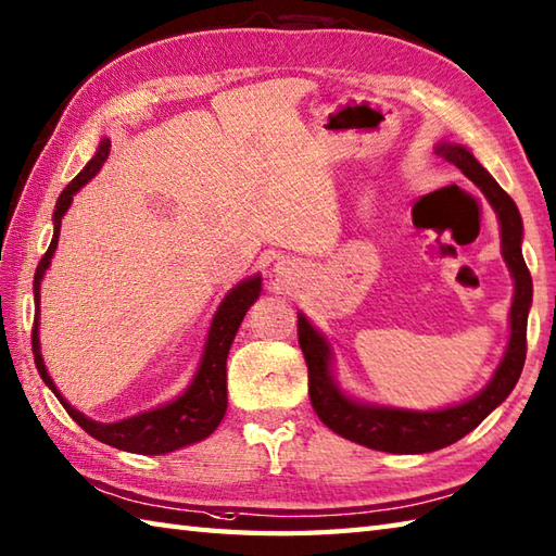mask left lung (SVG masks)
<instances>
[{
	"label": "left lung",
	"instance_id": "1",
	"mask_svg": "<svg viewBox=\"0 0 556 556\" xmlns=\"http://www.w3.org/2000/svg\"><path fill=\"white\" fill-rule=\"evenodd\" d=\"M437 155H442L446 162H452L454 167L464 172L470 181H476L490 200V205L500 217L502 253L514 275L516 289L511 303V337L492 382L466 404L430 413L356 404V401L339 392L332 375H329L327 341L315 332L303 315L299 317V344L305 365H308V394L317 418L329 430L346 437V440L389 454H425L458 442L460 437L476 430L511 394L526 363V332L528 308L530 301H533V279H530L521 253L523 224L518 207L509 193L482 169V164L464 146L442 143L437 146Z\"/></svg>",
	"mask_w": 556,
	"mask_h": 556
}]
</instances>
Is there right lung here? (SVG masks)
<instances>
[{"mask_svg":"<svg viewBox=\"0 0 556 556\" xmlns=\"http://www.w3.org/2000/svg\"><path fill=\"white\" fill-rule=\"evenodd\" d=\"M108 155H110V140L104 138L98 148V155L86 164V169H83L76 179L64 188L62 195L56 200L52 243L47 248V253L40 257L38 269H35V279H33L35 305H38V311L35 313H40V281H42L45 269L50 267L64 212L68 210L78 188L86 186L92 176L100 172ZM257 296H260V277L241 281V285L222 301L215 320H212L203 361H200V368L193 377L191 387H188L179 399H174L172 404L160 406L148 413H138L134 418H126L119 422H96L66 404L64 396L56 392L52 377L47 375V368L42 363L40 339H38V315H35L33 337H30L35 368H38L45 384L52 389L54 396L62 401V406L66 408L68 416L74 418L90 437H96V440L110 446L124 448V452L150 454V456L167 454V452H174V448L205 440L207 434L217 430L224 413H227V356H229L231 341L236 332H239V325L243 320L245 311L251 308Z\"/></svg>","mask_w":556,"mask_h":556,"instance_id":"right-lung-1","label":"right lung"}]
</instances>
